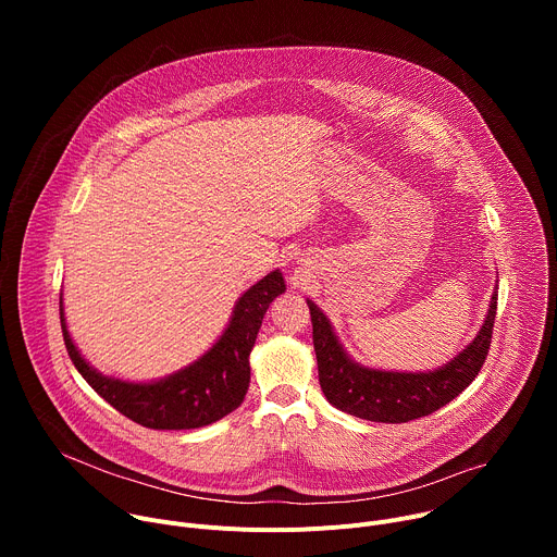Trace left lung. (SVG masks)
<instances>
[{"label":"left lung","instance_id":"1","mask_svg":"<svg viewBox=\"0 0 557 557\" xmlns=\"http://www.w3.org/2000/svg\"><path fill=\"white\" fill-rule=\"evenodd\" d=\"M306 304L310 308L320 385L329 404L366 421L408 423L447 406L481 372L492 344L498 290L492 295L479 335L449 363L432 372H387L355 363L342 348L320 306L310 299Z\"/></svg>","mask_w":557,"mask_h":557}]
</instances>
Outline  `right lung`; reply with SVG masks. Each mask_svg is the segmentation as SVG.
<instances>
[{"mask_svg": "<svg viewBox=\"0 0 557 557\" xmlns=\"http://www.w3.org/2000/svg\"><path fill=\"white\" fill-rule=\"evenodd\" d=\"M286 290L280 271L269 273L235 301L231 322L222 337L191 366L151 383H132L97 372L70 339L63 301L61 331L74 368L97 394L149 430H194L220 421L245 401L251 381L249 355L262 326L269 304Z\"/></svg>", "mask_w": 557, "mask_h": 557, "instance_id": "add662e5", "label": "right lung"}]
</instances>
